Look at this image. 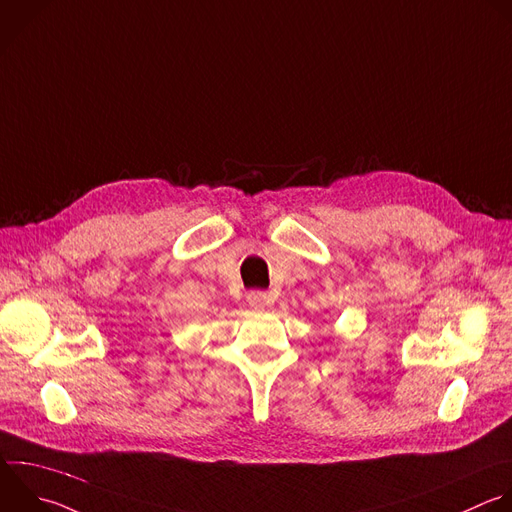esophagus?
<instances>
[{
	"instance_id": "1",
	"label": "esophagus",
	"mask_w": 512,
	"mask_h": 512,
	"mask_svg": "<svg viewBox=\"0 0 512 512\" xmlns=\"http://www.w3.org/2000/svg\"><path fill=\"white\" fill-rule=\"evenodd\" d=\"M247 301H249L251 307L261 309V307L267 303V295H265V291H251V293L247 295Z\"/></svg>"
}]
</instances>
